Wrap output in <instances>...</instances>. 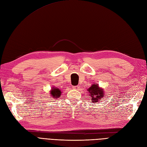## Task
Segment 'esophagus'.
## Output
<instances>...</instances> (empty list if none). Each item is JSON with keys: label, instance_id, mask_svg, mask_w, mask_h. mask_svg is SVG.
Here are the masks:
<instances>
[{"label": "esophagus", "instance_id": "34e87169", "mask_svg": "<svg viewBox=\"0 0 147 147\" xmlns=\"http://www.w3.org/2000/svg\"><path fill=\"white\" fill-rule=\"evenodd\" d=\"M79 87H80V86H73V88L74 89V90H78L79 89Z\"/></svg>", "mask_w": 147, "mask_h": 147}]
</instances>
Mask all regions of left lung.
<instances>
[{
  "label": "left lung",
  "mask_w": 147,
  "mask_h": 147,
  "mask_svg": "<svg viewBox=\"0 0 147 147\" xmlns=\"http://www.w3.org/2000/svg\"><path fill=\"white\" fill-rule=\"evenodd\" d=\"M87 91L89 96H91V102H92V103L100 102L101 99L104 98L105 96L104 89L99 87V84L96 83L92 84V85L88 88Z\"/></svg>",
  "instance_id": "left-lung-1"
}]
</instances>
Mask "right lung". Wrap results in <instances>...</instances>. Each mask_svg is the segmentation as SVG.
Returning <instances> with one entry per match:
<instances>
[{"mask_svg":"<svg viewBox=\"0 0 147 147\" xmlns=\"http://www.w3.org/2000/svg\"><path fill=\"white\" fill-rule=\"evenodd\" d=\"M50 94L53 99H56L61 96L62 94V91L58 88H56L55 86H53L50 91Z\"/></svg>","mask_w":147,"mask_h":147,"instance_id":"obj_1","label":"right lung"}]
</instances>
